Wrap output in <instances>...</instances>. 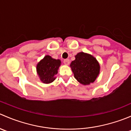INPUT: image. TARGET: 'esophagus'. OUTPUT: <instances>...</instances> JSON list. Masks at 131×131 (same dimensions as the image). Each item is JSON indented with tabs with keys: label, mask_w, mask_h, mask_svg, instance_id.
<instances>
[{
	"label": "esophagus",
	"mask_w": 131,
	"mask_h": 131,
	"mask_svg": "<svg viewBox=\"0 0 131 131\" xmlns=\"http://www.w3.org/2000/svg\"><path fill=\"white\" fill-rule=\"evenodd\" d=\"M63 63H64L65 64H67V65H68V64H70V60L68 59H64V61H63Z\"/></svg>",
	"instance_id": "1"
}]
</instances>
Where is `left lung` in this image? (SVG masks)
<instances>
[{
    "label": "left lung",
    "mask_w": 131,
    "mask_h": 131,
    "mask_svg": "<svg viewBox=\"0 0 131 131\" xmlns=\"http://www.w3.org/2000/svg\"><path fill=\"white\" fill-rule=\"evenodd\" d=\"M70 67L75 79L84 85L94 82L100 73V64L96 58L82 52L75 56Z\"/></svg>",
    "instance_id": "8db88e82"
}]
</instances>
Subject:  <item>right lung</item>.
I'll list each match as a JSON object with an SVG mask.
<instances>
[{
	"mask_svg": "<svg viewBox=\"0 0 131 131\" xmlns=\"http://www.w3.org/2000/svg\"><path fill=\"white\" fill-rule=\"evenodd\" d=\"M60 64L59 59H53L50 56H45L37 66V70L41 81L45 84L53 82L56 79L54 76L58 73Z\"/></svg>",
	"mask_w": 131,
	"mask_h": 131,
	"instance_id": "right-lung-1",
	"label": "right lung"
}]
</instances>
